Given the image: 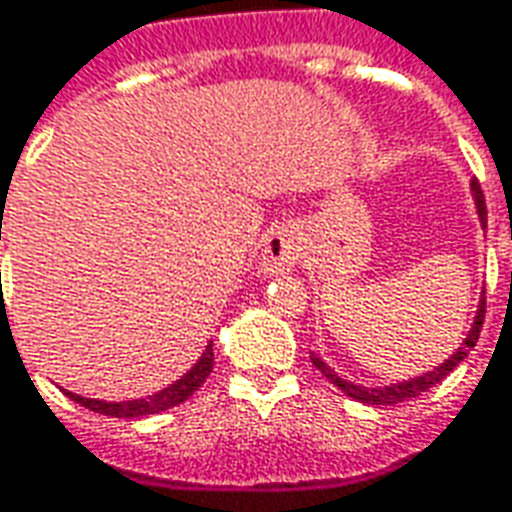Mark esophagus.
<instances>
[{"label": "esophagus", "instance_id": "esophagus-1", "mask_svg": "<svg viewBox=\"0 0 512 512\" xmlns=\"http://www.w3.org/2000/svg\"><path fill=\"white\" fill-rule=\"evenodd\" d=\"M300 256V234L292 226L273 228L262 248L264 275H284L297 264Z\"/></svg>", "mask_w": 512, "mask_h": 512}]
</instances>
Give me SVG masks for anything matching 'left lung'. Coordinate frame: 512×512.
<instances>
[{"instance_id": "1", "label": "left lung", "mask_w": 512, "mask_h": 512, "mask_svg": "<svg viewBox=\"0 0 512 512\" xmlns=\"http://www.w3.org/2000/svg\"><path fill=\"white\" fill-rule=\"evenodd\" d=\"M471 198H474V206H477V217H480V223L485 226V201H482V190L477 181H471ZM482 320H485V292H482L480 306H477V314H474V322H471V331L466 333V339H463V344H460L458 350L449 355L444 364H438L436 369H430V372H424V375H416V378L402 380V383H389V386H358L353 380L336 375L331 366L322 361L320 355H311V364L320 369L322 375H325V380H331L336 389H342L344 394L353 397V400L366 402V405H397V402L419 397L422 391L433 389L436 383H441V380L447 378L449 372L469 355L471 347L477 344L482 331Z\"/></svg>"}]
</instances>
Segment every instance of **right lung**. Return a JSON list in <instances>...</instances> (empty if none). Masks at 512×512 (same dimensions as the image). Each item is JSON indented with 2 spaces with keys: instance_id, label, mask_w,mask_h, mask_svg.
<instances>
[{
  "instance_id": "1",
  "label": "right lung",
  "mask_w": 512,
  "mask_h": 512,
  "mask_svg": "<svg viewBox=\"0 0 512 512\" xmlns=\"http://www.w3.org/2000/svg\"><path fill=\"white\" fill-rule=\"evenodd\" d=\"M215 366V353H212V342L206 344L204 355L192 364L190 372H184L176 383H170L168 389L157 391L151 397H143V400H123V402H107V400H90V397H82V394H74V391H65V397H71L79 405H85L88 411L104 413V416H118V419H140V416H154V413L168 411V408H176L184 400H190L195 391L201 389V383L209 378Z\"/></svg>"
}]
</instances>
